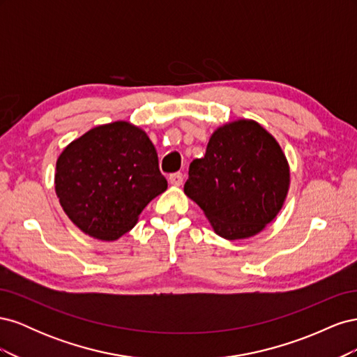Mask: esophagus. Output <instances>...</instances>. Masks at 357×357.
Here are the masks:
<instances>
[{
  "instance_id": "34e87169",
  "label": "esophagus",
  "mask_w": 357,
  "mask_h": 357,
  "mask_svg": "<svg viewBox=\"0 0 357 357\" xmlns=\"http://www.w3.org/2000/svg\"><path fill=\"white\" fill-rule=\"evenodd\" d=\"M168 180L172 186H181L183 185V174L181 172H174V174L169 176Z\"/></svg>"
}]
</instances>
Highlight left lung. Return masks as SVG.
Segmentation results:
<instances>
[{
	"instance_id": "8db88e82",
	"label": "left lung",
	"mask_w": 357,
	"mask_h": 357,
	"mask_svg": "<svg viewBox=\"0 0 357 357\" xmlns=\"http://www.w3.org/2000/svg\"><path fill=\"white\" fill-rule=\"evenodd\" d=\"M290 172L275 138L253 121L220 126L205 155L190 162L185 193L214 232L241 240L261 232L282 210Z\"/></svg>"
}]
</instances>
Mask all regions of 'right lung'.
Segmentation results:
<instances>
[{
	"mask_svg": "<svg viewBox=\"0 0 357 357\" xmlns=\"http://www.w3.org/2000/svg\"><path fill=\"white\" fill-rule=\"evenodd\" d=\"M168 186L147 134L128 122L96 126L56 162L55 189L71 222L93 238L117 240Z\"/></svg>",
	"mask_w": 357,
	"mask_h": 357,
	"instance_id": "right-lung-1",
	"label": "right lung"
}]
</instances>
